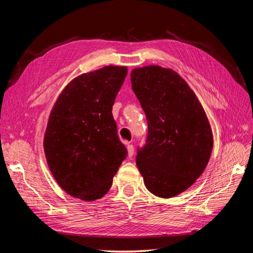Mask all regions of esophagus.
<instances>
[{
    "mask_svg": "<svg viewBox=\"0 0 253 253\" xmlns=\"http://www.w3.org/2000/svg\"><path fill=\"white\" fill-rule=\"evenodd\" d=\"M126 150H127V156L128 157H132L134 155V147H133V145L132 144H127Z\"/></svg>",
    "mask_w": 253,
    "mask_h": 253,
    "instance_id": "obj_1",
    "label": "esophagus"
}]
</instances>
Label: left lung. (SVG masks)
I'll list each match as a JSON object with an SVG mask.
<instances>
[{"instance_id":"8db88e82","label":"left lung","mask_w":253,"mask_h":253,"mask_svg":"<svg viewBox=\"0 0 253 253\" xmlns=\"http://www.w3.org/2000/svg\"><path fill=\"white\" fill-rule=\"evenodd\" d=\"M131 82L149 126L147 142L137 152V168L151 193L178 195L208 165L213 148L208 117L194 91L171 68H134Z\"/></svg>"}]
</instances>
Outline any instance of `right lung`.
I'll return each mask as SVG.
<instances>
[{"label":"right lung","instance_id":"1","mask_svg":"<svg viewBox=\"0 0 253 253\" xmlns=\"http://www.w3.org/2000/svg\"><path fill=\"white\" fill-rule=\"evenodd\" d=\"M126 66H104L73 79L61 91L44 135L49 170L67 194L93 202L110 190L127 155L112 109Z\"/></svg>","mask_w":253,"mask_h":253}]
</instances>
